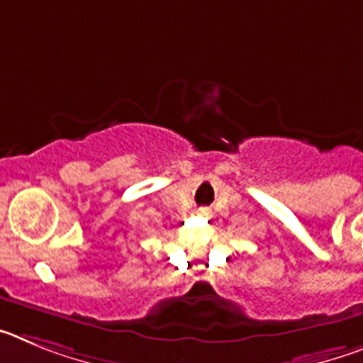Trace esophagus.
Here are the masks:
<instances>
[{
  "mask_svg": "<svg viewBox=\"0 0 363 363\" xmlns=\"http://www.w3.org/2000/svg\"><path fill=\"white\" fill-rule=\"evenodd\" d=\"M198 216L211 218V216H213V211H211L209 207H200V209H198Z\"/></svg>",
  "mask_w": 363,
  "mask_h": 363,
  "instance_id": "34e87169",
  "label": "esophagus"
}]
</instances>
